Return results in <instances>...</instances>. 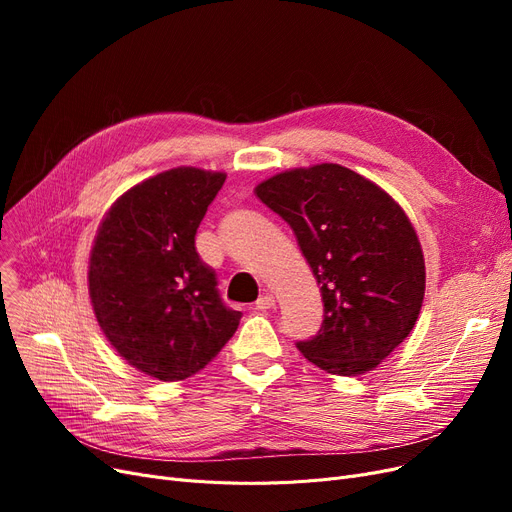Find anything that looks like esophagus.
I'll return each instance as SVG.
<instances>
[{
    "instance_id": "1",
    "label": "esophagus",
    "mask_w": 512,
    "mask_h": 512,
    "mask_svg": "<svg viewBox=\"0 0 512 512\" xmlns=\"http://www.w3.org/2000/svg\"><path fill=\"white\" fill-rule=\"evenodd\" d=\"M276 305V299L272 297L270 292H263L261 297L257 299V303H255V309H259V311H267V309H272Z\"/></svg>"
}]
</instances>
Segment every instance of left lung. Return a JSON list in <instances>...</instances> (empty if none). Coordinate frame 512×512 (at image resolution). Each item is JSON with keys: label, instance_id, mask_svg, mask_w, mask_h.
Segmentation results:
<instances>
[{"label": "left lung", "instance_id": "left-lung-1", "mask_svg": "<svg viewBox=\"0 0 512 512\" xmlns=\"http://www.w3.org/2000/svg\"><path fill=\"white\" fill-rule=\"evenodd\" d=\"M292 228L319 284L324 324L299 342L332 375L378 367L415 328L425 294L419 236L382 186L338 164L294 168L255 186Z\"/></svg>", "mask_w": 512, "mask_h": 512}]
</instances>
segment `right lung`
I'll return each instance as SVG.
<instances>
[{"mask_svg":"<svg viewBox=\"0 0 512 512\" xmlns=\"http://www.w3.org/2000/svg\"><path fill=\"white\" fill-rule=\"evenodd\" d=\"M224 172L172 168L134 184L103 215L89 257V297L118 355L161 382L201 371L234 336L240 311L215 290L195 234Z\"/></svg>","mask_w":512,"mask_h":512,"instance_id":"right-lung-1","label":"right lung"}]
</instances>
